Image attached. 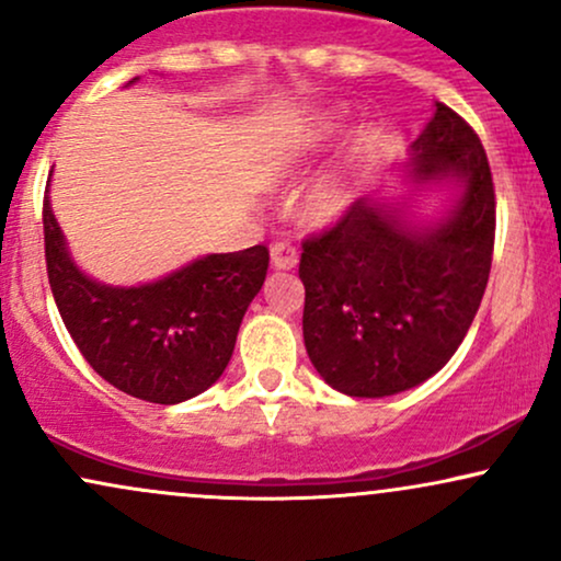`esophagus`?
Here are the masks:
<instances>
[{
    "label": "esophagus",
    "instance_id": "1",
    "mask_svg": "<svg viewBox=\"0 0 561 561\" xmlns=\"http://www.w3.org/2000/svg\"><path fill=\"white\" fill-rule=\"evenodd\" d=\"M272 266L276 272H293L298 266V253H295L293 244L276 242L272 248Z\"/></svg>",
    "mask_w": 561,
    "mask_h": 561
}]
</instances>
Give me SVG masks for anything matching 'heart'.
<instances>
[{"label": "heart", "mask_w": 561, "mask_h": 561, "mask_svg": "<svg viewBox=\"0 0 561 561\" xmlns=\"http://www.w3.org/2000/svg\"><path fill=\"white\" fill-rule=\"evenodd\" d=\"M343 111H330L319 115L298 139H289L287 145H282L279 150H276L272 171H268V184L285 186L289 182H295V176L302 171L306 160L311 158L313 152H319L324 145H330V141L343 131ZM375 147V128H358V131L345 141V147L340 150V156L334 158L330 169L321 171L319 176L302 190V221L311 224V227H334V224L343 221V218L356 208L364 190V171L366 165H369Z\"/></svg>", "instance_id": "heart-1"}]
</instances>
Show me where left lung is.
I'll return each instance as SVG.
<instances>
[{
  "mask_svg": "<svg viewBox=\"0 0 561 561\" xmlns=\"http://www.w3.org/2000/svg\"><path fill=\"white\" fill-rule=\"evenodd\" d=\"M427 191L442 192L435 217L415 210ZM493 237L485 150L461 115L435 102L411 141L401 195H366L302 244V340L319 377L351 398H388L437 375L478 313Z\"/></svg>",
  "mask_w": 561,
  "mask_h": 561,
  "instance_id": "8db88e82",
  "label": "left lung"
}]
</instances>
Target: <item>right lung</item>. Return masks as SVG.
<instances>
[{"instance_id":"right-lung-1","label":"right lung","mask_w":561,"mask_h":561,"mask_svg":"<svg viewBox=\"0 0 561 561\" xmlns=\"http://www.w3.org/2000/svg\"><path fill=\"white\" fill-rule=\"evenodd\" d=\"M134 81L139 79L128 87ZM44 253L57 311L81 356L113 388L160 405L190 401L224 375L268 268V250L255 244L199 255L141 285H107L76 263L53 214L49 186Z\"/></svg>"}]
</instances>
